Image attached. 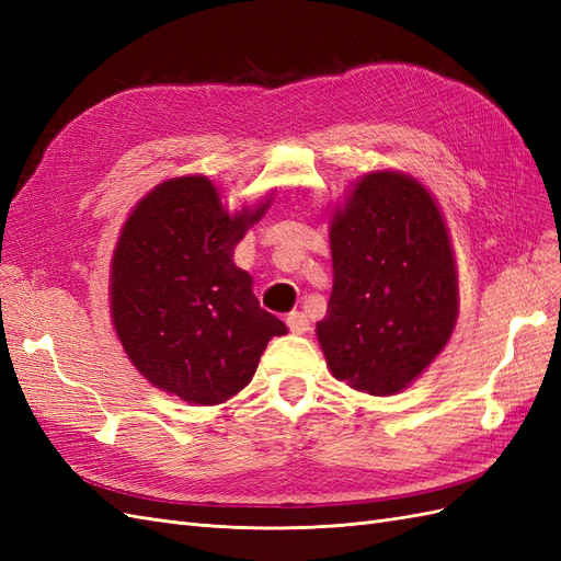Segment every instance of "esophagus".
Masks as SVG:
<instances>
[{
    "label": "esophagus",
    "instance_id": "esophagus-1",
    "mask_svg": "<svg viewBox=\"0 0 561 561\" xmlns=\"http://www.w3.org/2000/svg\"><path fill=\"white\" fill-rule=\"evenodd\" d=\"M285 322H287V328H290V332H293V334H304V332H309V318H307V313L293 311L290 316L285 318Z\"/></svg>",
    "mask_w": 561,
    "mask_h": 561
}]
</instances>
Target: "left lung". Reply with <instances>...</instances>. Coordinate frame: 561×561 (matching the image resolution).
<instances>
[{"instance_id":"1","label":"left lung","mask_w":561,"mask_h":561,"mask_svg":"<svg viewBox=\"0 0 561 561\" xmlns=\"http://www.w3.org/2000/svg\"><path fill=\"white\" fill-rule=\"evenodd\" d=\"M332 295L316 334L332 377L396 396L447 346L458 268L445 215L416 178L371 171L330 217Z\"/></svg>"}]
</instances>
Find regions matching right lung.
Masks as SVG:
<instances>
[{
    "label": "right lung",
    "instance_id": "add662e5",
    "mask_svg": "<svg viewBox=\"0 0 561 561\" xmlns=\"http://www.w3.org/2000/svg\"><path fill=\"white\" fill-rule=\"evenodd\" d=\"M274 192L236 213L206 175L171 178L145 194L118 233L110 311L128 360L163 393L219 404L252 381L285 322L252 295L233 248L260 222Z\"/></svg>",
    "mask_w": 561,
    "mask_h": 561
}]
</instances>
